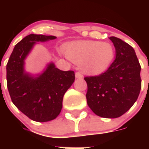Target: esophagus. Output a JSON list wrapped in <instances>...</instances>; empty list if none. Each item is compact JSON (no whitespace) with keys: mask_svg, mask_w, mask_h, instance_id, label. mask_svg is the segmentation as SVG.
Returning a JSON list of instances; mask_svg holds the SVG:
<instances>
[{"mask_svg":"<svg viewBox=\"0 0 149 149\" xmlns=\"http://www.w3.org/2000/svg\"><path fill=\"white\" fill-rule=\"evenodd\" d=\"M75 77L77 79H79V80H82L83 79V75H82V74L81 73V72H76L75 73Z\"/></svg>","mask_w":149,"mask_h":149,"instance_id":"esophagus-1","label":"esophagus"}]
</instances>
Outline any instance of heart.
<instances>
[{
    "instance_id": "heart-1",
    "label": "heart",
    "mask_w": 149,
    "mask_h": 149,
    "mask_svg": "<svg viewBox=\"0 0 149 149\" xmlns=\"http://www.w3.org/2000/svg\"><path fill=\"white\" fill-rule=\"evenodd\" d=\"M65 55L71 61L81 64L86 73L98 74L106 71L114 58V49L107 42L77 41L66 46Z\"/></svg>"
}]
</instances>
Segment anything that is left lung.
<instances>
[{"label": "left lung", "instance_id": "1", "mask_svg": "<svg viewBox=\"0 0 149 149\" xmlns=\"http://www.w3.org/2000/svg\"><path fill=\"white\" fill-rule=\"evenodd\" d=\"M110 39L116 49L114 61L104 73L84 80L89 108L98 116L115 119L125 113L137 100L141 89V66L130 45L115 36Z\"/></svg>", "mask_w": 149, "mask_h": 149}]
</instances>
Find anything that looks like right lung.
Returning a JSON list of instances; mask_svg holds the SVG:
<instances>
[{"instance_id":"add662e5","label":"right lung","mask_w":149,"mask_h":149,"mask_svg":"<svg viewBox=\"0 0 149 149\" xmlns=\"http://www.w3.org/2000/svg\"><path fill=\"white\" fill-rule=\"evenodd\" d=\"M56 38L37 34L27 36L15 45L6 64L7 88L13 103L36 122H48L58 116L64 94L75 78L73 71L60 70L53 62L48 63L39 74L25 71V60L34 45Z\"/></svg>"}]
</instances>
